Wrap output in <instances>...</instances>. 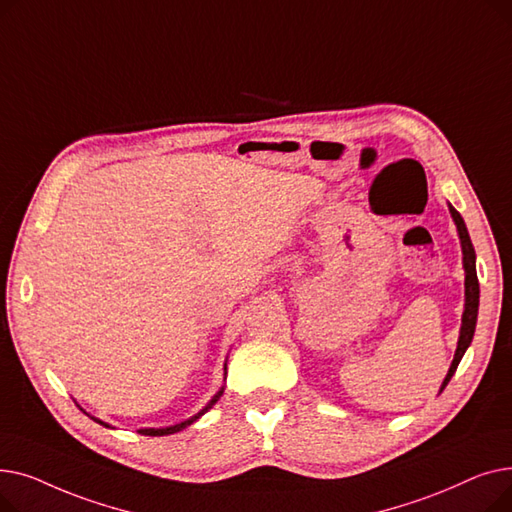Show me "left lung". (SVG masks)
I'll return each mask as SVG.
<instances>
[{
	"label": "left lung",
	"instance_id": "8db88e82",
	"mask_svg": "<svg viewBox=\"0 0 512 512\" xmlns=\"http://www.w3.org/2000/svg\"><path fill=\"white\" fill-rule=\"evenodd\" d=\"M452 220L456 224V230H459V238H461V249H463V267H465V311H463V324H461V336H459V344H456V353L452 359V365L446 373V378L442 382L440 392L446 388V384L450 382V378L454 375L456 367H459L465 351L469 348L473 334H475V324H477V309H479V282H477V272H475V249L471 245V238L465 226V220L461 218V213L456 211L452 205H448Z\"/></svg>",
	"mask_w": 512,
	"mask_h": 512
}]
</instances>
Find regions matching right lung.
I'll return each instance as SVG.
<instances>
[{
	"instance_id": "1",
	"label": "right lung",
	"mask_w": 512,
	"mask_h": 512,
	"mask_svg": "<svg viewBox=\"0 0 512 512\" xmlns=\"http://www.w3.org/2000/svg\"><path fill=\"white\" fill-rule=\"evenodd\" d=\"M224 371H226V365H224ZM224 394V388H220V392L218 394H215L209 402H207V405L197 413V415H193L191 419H186V421H182V423H176V425H170V427H159V429H153V427H149V429H139V434H143V436H170V434H176V432H182V429L184 427H188V425H191V423H195L201 415H205L213 405H215V402H218L220 400V396ZM91 419H95V417H91ZM97 423H101V425H105V427H110V425H107V423H103L101 419H95Z\"/></svg>"
}]
</instances>
